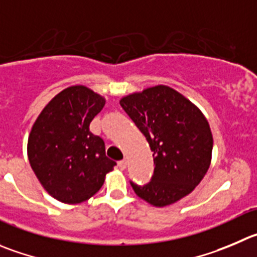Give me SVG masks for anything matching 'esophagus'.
<instances>
[{
	"label": "esophagus",
	"instance_id": "obj_1",
	"mask_svg": "<svg viewBox=\"0 0 257 257\" xmlns=\"http://www.w3.org/2000/svg\"><path fill=\"white\" fill-rule=\"evenodd\" d=\"M117 164H118L119 169L124 170V169H126V167H127V160H126V159H123V160H119Z\"/></svg>",
	"mask_w": 257,
	"mask_h": 257
}]
</instances>
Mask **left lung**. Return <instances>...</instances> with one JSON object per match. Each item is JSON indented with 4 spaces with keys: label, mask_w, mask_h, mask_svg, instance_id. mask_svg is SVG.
Listing matches in <instances>:
<instances>
[{
    "label": "left lung",
    "mask_w": 257,
    "mask_h": 257,
    "mask_svg": "<svg viewBox=\"0 0 257 257\" xmlns=\"http://www.w3.org/2000/svg\"><path fill=\"white\" fill-rule=\"evenodd\" d=\"M119 104L154 153L150 182H130L136 194L153 206L165 207L192 193L211 165L213 148L209 123L200 109L168 85L128 94Z\"/></svg>",
    "instance_id": "obj_1"
}]
</instances>
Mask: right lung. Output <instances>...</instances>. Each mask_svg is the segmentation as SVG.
Returning a JSON list of instances; mask_svg holds the SVG:
<instances>
[{
	"instance_id": "obj_1",
	"label": "right lung",
	"mask_w": 257,
	"mask_h": 257,
	"mask_svg": "<svg viewBox=\"0 0 257 257\" xmlns=\"http://www.w3.org/2000/svg\"><path fill=\"white\" fill-rule=\"evenodd\" d=\"M106 99L84 85H72L54 97L33 124L28 156L44 189L67 204L96 194L116 161L89 124Z\"/></svg>"
}]
</instances>
